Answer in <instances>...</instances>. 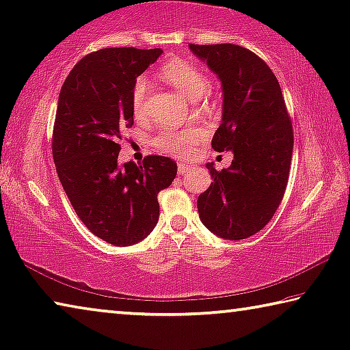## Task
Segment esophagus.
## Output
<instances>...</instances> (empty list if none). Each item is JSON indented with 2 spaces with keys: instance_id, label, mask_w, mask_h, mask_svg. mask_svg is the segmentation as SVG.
<instances>
[{
  "instance_id": "esophagus-1",
  "label": "esophagus",
  "mask_w": 350,
  "mask_h": 350,
  "mask_svg": "<svg viewBox=\"0 0 350 350\" xmlns=\"http://www.w3.org/2000/svg\"><path fill=\"white\" fill-rule=\"evenodd\" d=\"M177 171H179L180 176H184V174L190 173V171H193V166L187 165V163H179V166H177Z\"/></svg>"
}]
</instances>
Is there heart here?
I'll return each instance as SVG.
<instances>
[{"instance_id": "heart-1", "label": "heart", "mask_w": 350, "mask_h": 350, "mask_svg": "<svg viewBox=\"0 0 350 350\" xmlns=\"http://www.w3.org/2000/svg\"><path fill=\"white\" fill-rule=\"evenodd\" d=\"M159 75L162 79L179 90L188 99L201 98L208 88V76L187 59H171L160 66ZM149 84L146 77L140 76L132 88V107L135 115L142 116L146 110ZM202 109H210L208 103L201 104ZM205 131L202 127H188L182 131H162L155 137V146L174 155H190L193 148L202 140Z\"/></svg>"}]
</instances>
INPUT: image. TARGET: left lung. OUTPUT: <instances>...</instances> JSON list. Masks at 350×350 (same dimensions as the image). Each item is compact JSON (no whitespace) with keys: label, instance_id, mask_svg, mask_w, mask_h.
<instances>
[{"label":"left lung","instance_id":"obj_1","mask_svg":"<svg viewBox=\"0 0 350 350\" xmlns=\"http://www.w3.org/2000/svg\"><path fill=\"white\" fill-rule=\"evenodd\" d=\"M223 87V120L215 151H230L229 168L216 171L198 198L199 218L224 240H245L269 223L284 198L293 155V127L279 81L257 54L221 45H191Z\"/></svg>","mask_w":350,"mask_h":350}]
</instances>
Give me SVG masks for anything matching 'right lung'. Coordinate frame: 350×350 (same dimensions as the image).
<instances>
[{"label": "right lung", "instance_id": "1", "mask_svg": "<svg viewBox=\"0 0 350 350\" xmlns=\"http://www.w3.org/2000/svg\"><path fill=\"white\" fill-rule=\"evenodd\" d=\"M160 48H104L66 77L57 101L53 159L59 180L87 229L113 246L145 240L159 221V191L177 174L173 159L118 163V140L134 124L132 88Z\"/></svg>", "mask_w": 350, "mask_h": 350}]
</instances>
